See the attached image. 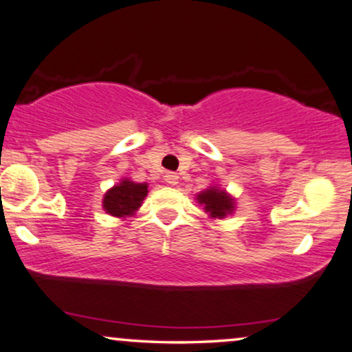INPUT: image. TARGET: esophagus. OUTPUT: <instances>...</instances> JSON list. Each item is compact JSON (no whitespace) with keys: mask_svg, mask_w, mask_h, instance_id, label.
<instances>
[{"mask_svg":"<svg viewBox=\"0 0 352 352\" xmlns=\"http://www.w3.org/2000/svg\"><path fill=\"white\" fill-rule=\"evenodd\" d=\"M165 181H166V184H170V186H177V182H179V176H177L176 173H166Z\"/></svg>","mask_w":352,"mask_h":352,"instance_id":"34e87169","label":"esophagus"}]
</instances>
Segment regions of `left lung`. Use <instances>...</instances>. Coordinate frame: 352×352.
Masks as SVG:
<instances>
[{
	"label": "left lung",
	"instance_id": "1",
	"mask_svg": "<svg viewBox=\"0 0 352 352\" xmlns=\"http://www.w3.org/2000/svg\"><path fill=\"white\" fill-rule=\"evenodd\" d=\"M195 200L202 205L205 213L212 220H223L228 215H232L236 210V199L218 184L208 186L207 189L195 195Z\"/></svg>",
	"mask_w": 352,
	"mask_h": 352
}]
</instances>
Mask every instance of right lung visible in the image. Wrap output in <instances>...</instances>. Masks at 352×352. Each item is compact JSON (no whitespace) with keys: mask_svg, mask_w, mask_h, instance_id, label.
Instances as JSON below:
<instances>
[{"mask_svg":"<svg viewBox=\"0 0 352 352\" xmlns=\"http://www.w3.org/2000/svg\"><path fill=\"white\" fill-rule=\"evenodd\" d=\"M147 194V182H134L129 177H122L118 184L104 192L102 207L108 215L124 220L127 217L135 215L137 210L142 207Z\"/></svg>","mask_w":352,"mask_h":352,"instance_id":"1","label":"right lung"}]
</instances>
